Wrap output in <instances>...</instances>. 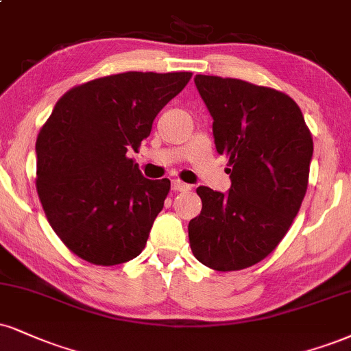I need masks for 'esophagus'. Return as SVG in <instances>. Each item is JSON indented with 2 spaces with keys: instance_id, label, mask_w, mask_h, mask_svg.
Here are the masks:
<instances>
[{
  "instance_id": "esophagus-1",
  "label": "esophagus",
  "mask_w": 351,
  "mask_h": 351,
  "mask_svg": "<svg viewBox=\"0 0 351 351\" xmlns=\"http://www.w3.org/2000/svg\"><path fill=\"white\" fill-rule=\"evenodd\" d=\"M191 188L189 186V184H186V183H183V181H180V180H173L171 181V189L173 191H188V189Z\"/></svg>"
}]
</instances>
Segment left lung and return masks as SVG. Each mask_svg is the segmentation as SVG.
<instances>
[{"label":"left lung","mask_w":351,"mask_h":351,"mask_svg":"<svg viewBox=\"0 0 351 351\" xmlns=\"http://www.w3.org/2000/svg\"><path fill=\"white\" fill-rule=\"evenodd\" d=\"M213 116L217 154L229 157L230 189L196 193L191 250L206 267L235 271L258 263L289 230L306 196L314 152L301 109L285 93L243 80L194 77Z\"/></svg>","instance_id":"left-lung-1"}]
</instances>
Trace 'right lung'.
I'll use <instances>...</instances> for the list:
<instances>
[{"label":"right lung","instance_id":"obj_1","mask_svg":"<svg viewBox=\"0 0 351 351\" xmlns=\"http://www.w3.org/2000/svg\"><path fill=\"white\" fill-rule=\"evenodd\" d=\"M191 73L128 71L66 91L36 142L37 193L55 234L80 258L112 265L141 255L170 180L129 158Z\"/></svg>","mask_w":351,"mask_h":351}]
</instances>
